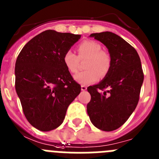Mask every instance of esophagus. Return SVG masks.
I'll return each mask as SVG.
<instances>
[{
  "instance_id": "obj_1",
  "label": "esophagus",
  "mask_w": 159,
  "mask_h": 159,
  "mask_svg": "<svg viewBox=\"0 0 159 159\" xmlns=\"http://www.w3.org/2000/svg\"><path fill=\"white\" fill-rule=\"evenodd\" d=\"M81 91H85L87 89V87L85 85H81Z\"/></svg>"
}]
</instances>
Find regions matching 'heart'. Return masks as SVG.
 I'll return each mask as SVG.
<instances>
[{
  "label": "heart",
  "instance_id": "b5f03b06",
  "mask_svg": "<svg viewBox=\"0 0 159 159\" xmlns=\"http://www.w3.org/2000/svg\"><path fill=\"white\" fill-rule=\"evenodd\" d=\"M78 56L71 50H67L63 56L64 66L71 74L78 70L79 59L88 58L85 64L86 70L78 73L75 80L81 84L96 82L100 75L105 76L109 72L111 66V58L107 52L102 51L100 43L93 40H85L78 46Z\"/></svg>",
  "mask_w": 159,
  "mask_h": 159
}]
</instances>
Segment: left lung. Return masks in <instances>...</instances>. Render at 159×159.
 <instances>
[{
  "instance_id": "obj_1",
  "label": "left lung",
  "mask_w": 159,
  "mask_h": 159,
  "mask_svg": "<svg viewBox=\"0 0 159 159\" xmlns=\"http://www.w3.org/2000/svg\"><path fill=\"white\" fill-rule=\"evenodd\" d=\"M89 37L106 46L111 66L100 83L87 89L91 95L87 112L94 126L113 131L121 127L136 109L143 81L141 62L133 46L114 33H96Z\"/></svg>"
}]
</instances>
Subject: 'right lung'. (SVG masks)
<instances>
[{"label":"right lung","instance_id":"obj_1","mask_svg":"<svg viewBox=\"0 0 159 159\" xmlns=\"http://www.w3.org/2000/svg\"><path fill=\"white\" fill-rule=\"evenodd\" d=\"M80 38L48 30L28 41L18 56L16 91L26 119L38 130L58 128L68 106L81 93L63 62L64 53Z\"/></svg>","mask_w":159,"mask_h":159}]
</instances>
